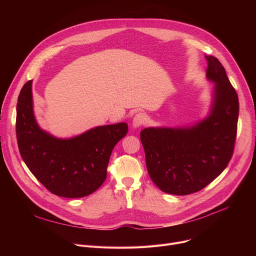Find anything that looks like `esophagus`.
<instances>
[{
    "label": "esophagus",
    "instance_id": "obj_1",
    "mask_svg": "<svg viewBox=\"0 0 256 256\" xmlns=\"http://www.w3.org/2000/svg\"><path fill=\"white\" fill-rule=\"evenodd\" d=\"M147 118L144 113H138L135 115L132 119V126L134 128H140L146 124Z\"/></svg>",
    "mask_w": 256,
    "mask_h": 256
}]
</instances>
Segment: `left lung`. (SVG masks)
<instances>
[{
  "label": "left lung",
  "instance_id": "obj_1",
  "mask_svg": "<svg viewBox=\"0 0 256 256\" xmlns=\"http://www.w3.org/2000/svg\"><path fill=\"white\" fill-rule=\"evenodd\" d=\"M206 58V76L214 82L208 117L191 128H148L140 134L150 176L168 194L202 190L227 167L234 150L238 93L220 61Z\"/></svg>",
  "mask_w": 256,
  "mask_h": 256
}]
</instances>
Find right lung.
I'll return each mask as SVG.
<instances>
[{
  "label": "right lung",
  "instance_id": "1",
  "mask_svg": "<svg viewBox=\"0 0 256 256\" xmlns=\"http://www.w3.org/2000/svg\"><path fill=\"white\" fill-rule=\"evenodd\" d=\"M16 130L20 156L33 176L52 194L80 198L104 182L112 150L126 135L128 124L98 126L72 139H57L36 122L28 80L18 96Z\"/></svg>",
  "mask_w": 256,
  "mask_h": 256
}]
</instances>
